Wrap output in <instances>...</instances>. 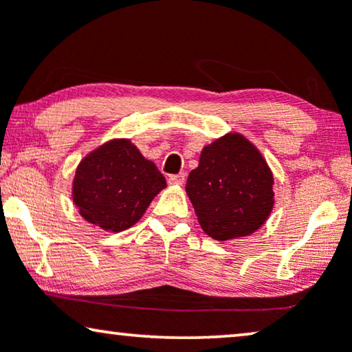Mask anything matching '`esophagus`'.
Returning a JSON list of instances; mask_svg holds the SVG:
<instances>
[{
	"label": "esophagus",
	"instance_id": "esophagus-1",
	"mask_svg": "<svg viewBox=\"0 0 352 352\" xmlns=\"http://www.w3.org/2000/svg\"><path fill=\"white\" fill-rule=\"evenodd\" d=\"M186 181V175L184 173H179V175H170L168 176V182L170 184H175V186H182Z\"/></svg>",
	"mask_w": 352,
	"mask_h": 352
}]
</instances>
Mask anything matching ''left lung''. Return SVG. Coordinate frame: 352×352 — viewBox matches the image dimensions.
<instances>
[{"label": "left lung", "mask_w": 352, "mask_h": 352, "mask_svg": "<svg viewBox=\"0 0 352 352\" xmlns=\"http://www.w3.org/2000/svg\"><path fill=\"white\" fill-rule=\"evenodd\" d=\"M274 177L247 138L229 133L205 146L186 192L205 234L230 240L253 234L271 214Z\"/></svg>", "instance_id": "obj_1"}]
</instances>
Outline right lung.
Instances as JSON below:
<instances>
[{
	"mask_svg": "<svg viewBox=\"0 0 352 352\" xmlns=\"http://www.w3.org/2000/svg\"><path fill=\"white\" fill-rule=\"evenodd\" d=\"M166 181L129 139H113L85 157L74 179V204L86 221L122 232L142 218Z\"/></svg>",
	"mask_w": 352,
	"mask_h": 352,
	"instance_id": "obj_1",
	"label": "right lung"
}]
</instances>
